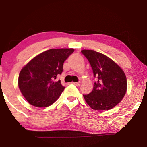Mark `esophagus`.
<instances>
[{
    "instance_id": "34e87169",
    "label": "esophagus",
    "mask_w": 147,
    "mask_h": 147,
    "mask_svg": "<svg viewBox=\"0 0 147 147\" xmlns=\"http://www.w3.org/2000/svg\"><path fill=\"white\" fill-rule=\"evenodd\" d=\"M73 84H75V85L77 86H79L81 85V82H73Z\"/></svg>"
}]
</instances>
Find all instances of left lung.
<instances>
[{
    "instance_id": "left-lung-1",
    "label": "left lung",
    "mask_w": 147,
    "mask_h": 147,
    "mask_svg": "<svg viewBox=\"0 0 147 147\" xmlns=\"http://www.w3.org/2000/svg\"><path fill=\"white\" fill-rule=\"evenodd\" d=\"M97 81L90 93L84 95L86 102L94 110L107 111L122 100L126 92V77L120 67L106 55L95 50H83Z\"/></svg>"
}]
</instances>
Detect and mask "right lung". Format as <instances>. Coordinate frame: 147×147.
Segmentation results:
<instances>
[{"label": "right lung", "instance_id": "1", "mask_svg": "<svg viewBox=\"0 0 147 147\" xmlns=\"http://www.w3.org/2000/svg\"><path fill=\"white\" fill-rule=\"evenodd\" d=\"M72 48L50 49L32 59L21 70L18 87L26 100L36 107H47L57 100L65 87L55 82L63 71V63Z\"/></svg>", "mask_w": 147, "mask_h": 147}]
</instances>
